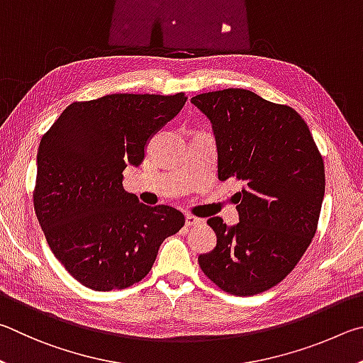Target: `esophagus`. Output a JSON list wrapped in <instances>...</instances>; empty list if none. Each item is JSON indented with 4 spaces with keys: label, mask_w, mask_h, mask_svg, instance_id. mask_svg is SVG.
I'll list each match as a JSON object with an SVG mask.
<instances>
[{
    "label": "esophagus",
    "mask_w": 363,
    "mask_h": 363,
    "mask_svg": "<svg viewBox=\"0 0 363 363\" xmlns=\"http://www.w3.org/2000/svg\"><path fill=\"white\" fill-rule=\"evenodd\" d=\"M185 225L188 228H193V226H202L204 225V220L202 218H198V217H193V215H186L185 218Z\"/></svg>",
    "instance_id": "obj_1"
}]
</instances>
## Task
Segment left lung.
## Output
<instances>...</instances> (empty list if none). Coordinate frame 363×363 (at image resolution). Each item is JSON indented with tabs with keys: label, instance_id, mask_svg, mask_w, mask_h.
<instances>
[{
	"label": "left lung",
	"instance_id": "obj_1",
	"mask_svg": "<svg viewBox=\"0 0 363 363\" xmlns=\"http://www.w3.org/2000/svg\"><path fill=\"white\" fill-rule=\"evenodd\" d=\"M212 123L218 178L244 183L234 196L239 223L207 220L217 247L199 255L221 290L252 296L274 287L313 240L325 193V170L308 124L294 108L245 89L191 99Z\"/></svg>",
	"mask_w": 363,
	"mask_h": 363
}]
</instances>
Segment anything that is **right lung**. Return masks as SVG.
I'll list each match as a JSON object with an SVG mask.
<instances>
[{
    "label": "right lung",
    "instance_id": "right-lung-1",
    "mask_svg": "<svg viewBox=\"0 0 363 363\" xmlns=\"http://www.w3.org/2000/svg\"><path fill=\"white\" fill-rule=\"evenodd\" d=\"M185 94H111L74 101L38 148L35 211L50 250L84 287L110 291L148 274L185 217L148 207L123 186L151 137L186 104Z\"/></svg>",
    "mask_w": 363,
    "mask_h": 363
}]
</instances>
